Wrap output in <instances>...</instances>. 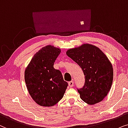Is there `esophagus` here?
<instances>
[{"instance_id": "1", "label": "esophagus", "mask_w": 128, "mask_h": 128, "mask_svg": "<svg viewBox=\"0 0 128 128\" xmlns=\"http://www.w3.org/2000/svg\"><path fill=\"white\" fill-rule=\"evenodd\" d=\"M73 86H74V82L72 81L68 82V86L70 87H72Z\"/></svg>"}]
</instances>
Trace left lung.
<instances>
[{
    "label": "left lung",
    "instance_id": "8db88e82",
    "mask_svg": "<svg viewBox=\"0 0 128 128\" xmlns=\"http://www.w3.org/2000/svg\"><path fill=\"white\" fill-rule=\"evenodd\" d=\"M66 54L84 72V86L78 89L82 100L90 105L102 101L110 91L114 76L113 67L106 56L90 44L69 49Z\"/></svg>",
    "mask_w": 128,
    "mask_h": 128
}]
</instances>
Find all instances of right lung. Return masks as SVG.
Instances as JSON below:
<instances>
[{
    "mask_svg": "<svg viewBox=\"0 0 128 128\" xmlns=\"http://www.w3.org/2000/svg\"><path fill=\"white\" fill-rule=\"evenodd\" d=\"M61 49L48 45L34 54L24 71L25 82L32 99L40 106H52L64 96L68 83L54 68Z\"/></svg>",
    "mask_w": 128,
    "mask_h": 128,
    "instance_id": "right-lung-1",
    "label": "right lung"
}]
</instances>
